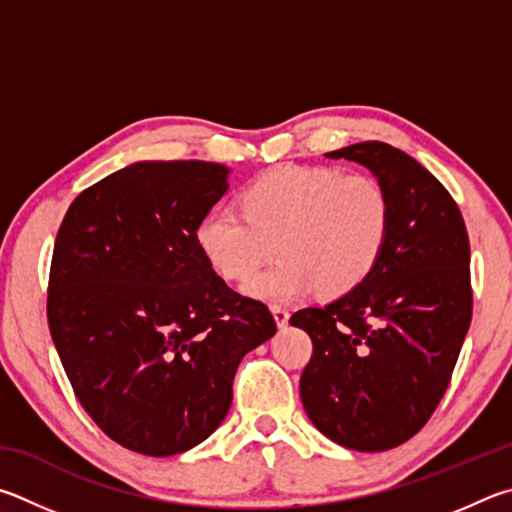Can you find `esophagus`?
<instances>
[{
	"label": "esophagus",
	"mask_w": 512,
	"mask_h": 512,
	"mask_svg": "<svg viewBox=\"0 0 512 512\" xmlns=\"http://www.w3.org/2000/svg\"><path fill=\"white\" fill-rule=\"evenodd\" d=\"M272 315H274L276 326H279V328H285V326H288V321H290V312L285 310L283 306H272Z\"/></svg>",
	"instance_id": "1"
}]
</instances>
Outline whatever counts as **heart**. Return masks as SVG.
Segmentation results:
<instances>
[{"instance_id":"heart-1","label":"heart","mask_w":512,"mask_h":512,"mask_svg":"<svg viewBox=\"0 0 512 512\" xmlns=\"http://www.w3.org/2000/svg\"><path fill=\"white\" fill-rule=\"evenodd\" d=\"M236 213L213 211L193 240L209 270L227 283L254 279V299L285 303L319 292L339 299L375 272L391 236V200L378 179L335 166H279L245 184Z\"/></svg>"}]
</instances>
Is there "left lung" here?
Listing matches in <instances>:
<instances>
[{
	"label": "left lung",
	"instance_id": "1",
	"mask_svg": "<svg viewBox=\"0 0 512 512\" xmlns=\"http://www.w3.org/2000/svg\"><path fill=\"white\" fill-rule=\"evenodd\" d=\"M326 157L369 168L393 220L366 283L292 315L312 339L301 400L330 441L384 452L423 429L450 384L472 319L470 240L452 195L407 152L362 141Z\"/></svg>",
	"mask_w": 512,
	"mask_h": 512
}]
</instances>
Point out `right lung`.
Segmentation results:
<instances>
[{"mask_svg":"<svg viewBox=\"0 0 512 512\" xmlns=\"http://www.w3.org/2000/svg\"><path fill=\"white\" fill-rule=\"evenodd\" d=\"M229 173L213 161H137L80 193L60 224L53 344L80 405L132 452L173 456L209 438L240 360L276 333L265 303L233 292L195 247Z\"/></svg>","mask_w":512,"mask_h":512,"instance_id":"obj_1","label":"right lung"}]
</instances>
